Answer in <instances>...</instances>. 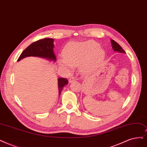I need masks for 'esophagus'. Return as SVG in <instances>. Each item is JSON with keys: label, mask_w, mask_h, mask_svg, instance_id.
I'll list each match as a JSON object with an SVG mask.
<instances>
[{"label": "esophagus", "mask_w": 147, "mask_h": 147, "mask_svg": "<svg viewBox=\"0 0 147 147\" xmlns=\"http://www.w3.org/2000/svg\"><path fill=\"white\" fill-rule=\"evenodd\" d=\"M76 80V77H74H74H71L69 79V82L70 83H71V82H73L74 81H75Z\"/></svg>", "instance_id": "esophagus-1"}]
</instances>
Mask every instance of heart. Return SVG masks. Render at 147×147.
<instances>
[{"label": "heart", "instance_id": "obj_1", "mask_svg": "<svg viewBox=\"0 0 147 147\" xmlns=\"http://www.w3.org/2000/svg\"><path fill=\"white\" fill-rule=\"evenodd\" d=\"M94 42L72 43L65 48L63 55L64 61H60L62 67L69 69L83 63L84 72H89L96 68L105 59V52Z\"/></svg>", "mask_w": 147, "mask_h": 147}]
</instances>
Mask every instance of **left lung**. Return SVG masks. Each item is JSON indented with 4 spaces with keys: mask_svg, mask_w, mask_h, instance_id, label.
I'll return each instance as SVG.
<instances>
[{
    "mask_svg": "<svg viewBox=\"0 0 147 147\" xmlns=\"http://www.w3.org/2000/svg\"><path fill=\"white\" fill-rule=\"evenodd\" d=\"M111 42L112 43V48L114 50V51L125 53V51L123 50L122 48L120 45H119L116 42H115L114 40H111Z\"/></svg>",
    "mask_w": 147,
    "mask_h": 147,
    "instance_id": "obj_1",
    "label": "left lung"
}]
</instances>
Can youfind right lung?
<instances>
[{
  "instance_id": "add662e5",
  "label": "right lung",
  "mask_w": 147,
  "mask_h": 147,
  "mask_svg": "<svg viewBox=\"0 0 147 147\" xmlns=\"http://www.w3.org/2000/svg\"><path fill=\"white\" fill-rule=\"evenodd\" d=\"M53 39L50 38H44L32 43L21 53L18 61L24 57L28 56L40 57L56 61V57L53 52ZM68 84V80L66 78H61L58 79L59 94H61V91L65 85Z\"/></svg>"
}]
</instances>
